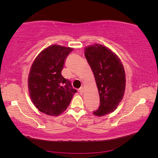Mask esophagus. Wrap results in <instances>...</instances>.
Instances as JSON below:
<instances>
[{
  "instance_id": "34e87169",
  "label": "esophagus",
  "mask_w": 158,
  "mask_h": 158,
  "mask_svg": "<svg viewBox=\"0 0 158 158\" xmlns=\"http://www.w3.org/2000/svg\"><path fill=\"white\" fill-rule=\"evenodd\" d=\"M83 90H84V88H83V87H81V88H80V89L78 90V92H79V94H83Z\"/></svg>"
}]
</instances>
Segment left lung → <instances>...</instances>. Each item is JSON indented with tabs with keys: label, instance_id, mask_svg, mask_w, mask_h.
Instances as JSON below:
<instances>
[{
	"label": "left lung",
	"instance_id": "left-lung-1",
	"mask_svg": "<svg viewBox=\"0 0 158 158\" xmlns=\"http://www.w3.org/2000/svg\"><path fill=\"white\" fill-rule=\"evenodd\" d=\"M86 60L94 75L100 106L94 111L97 116L109 114L116 109L124 97L126 76L120 58L111 49L100 44L85 47Z\"/></svg>",
	"mask_w": 158,
	"mask_h": 158
}]
</instances>
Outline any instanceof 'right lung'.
<instances>
[{"label": "right lung", "instance_id": "add662e5", "mask_svg": "<svg viewBox=\"0 0 158 158\" xmlns=\"http://www.w3.org/2000/svg\"><path fill=\"white\" fill-rule=\"evenodd\" d=\"M71 47L53 44L34 60L28 77V90L34 105L41 112L57 116L68 109L76 90L61 74Z\"/></svg>", "mask_w": 158, "mask_h": 158}]
</instances>
